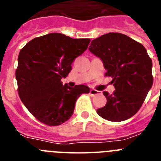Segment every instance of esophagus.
Listing matches in <instances>:
<instances>
[{
  "mask_svg": "<svg viewBox=\"0 0 161 161\" xmlns=\"http://www.w3.org/2000/svg\"><path fill=\"white\" fill-rule=\"evenodd\" d=\"M91 96H97V95L100 94V91H97L96 89H90V92H89Z\"/></svg>",
  "mask_w": 161,
  "mask_h": 161,
  "instance_id": "34e87169",
  "label": "esophagus"
}]
</instances>
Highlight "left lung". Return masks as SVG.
Returning a JSON list of instances; mask_svg holds the SVG:
<instances>
[{"instance_id":"left-lung-1","label":"left lung","mask_w":161,"mask_h":161,"mask_svg":"<svg viewBox=\"0 0 161 161\" xmlns=\"http://www.w3.org/2000/svg\"><path fill=\"white\" fill-rule=\"evenodd\" d=\"M89 52L100 58L106 76H111L115 91H105L106 106L97 109L101 117L121 122L138 112L153 84V62L144 47L120 33H109L91 42Z\"/></svg>"}]
</instances>
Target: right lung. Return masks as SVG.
<instances>
[{"mask_svg":"<svg viewBox=\"0 0 161 161\" xmlns=\"http://www.w3.org/2000/svg\"><path fill=\"white\" fill-rule=\"evenodd\" d=\"M89 38H72L60 33L38 37L20 51L16 79L22 103L38 121L58 126L72 117L77 98L89 93L84 85H63L75 58L88 48Z\"/></svg>","mask_w":161,"mask_h":161,"instance_id":"1","label":"right lung"}]
</instances>
